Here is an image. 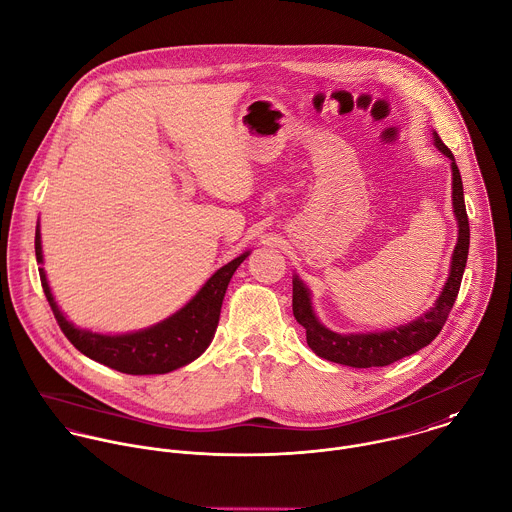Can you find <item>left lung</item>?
Segmentation results:
<instances>
[{
	"label": "left lung",
	"instance_id": "left-lung-1",
	"mask_svg": "<svg viewBox=\"0 0 512 512\" xmlns=\"http://www.w3.org/2000/svg\"><path fill=\"white\" fill-rule=\"evenodd\" d=\"M435 135V145L439 151H443L451 159V169H453V207H455V217L459 223V241L453 253V263H451V273L449 279L443 287V293L439 295L437 303L433 305L431 311L421 315L419 319L395 327L391 331L383 333H359V335H341L335 331H329L319 323L315 317L313 305H311V295L307 287L299 281V277L293 279V315L299 325L305 327L307 331V345L323 359L355 367V369H369V367H387L403 357H409L423 347H427L443 329L447 323V317L457 301L463 273L467 267V257H469V243H471V229H469V217H467V207H465V197H463V179L459 173V167L455 163V155L451 149L443 143L437 131Z\"/></svg>",
	"mask_w": 512,
	"mask_h": 512
}]
</instances>
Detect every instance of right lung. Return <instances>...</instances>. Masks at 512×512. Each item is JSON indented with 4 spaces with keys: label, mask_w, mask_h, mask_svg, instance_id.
<instances>
[{
    "label": "right lung",
    "mask_w": 512,
    "mask_h": 512,
    "mask_svg": "<svg viewBox=\"0 0 512 512\" xmlns=\"http://www.w3.org/2000/svg\"><path fill=\"white\" fill-rule=\"evenodd\" d=\"M247 255L249 251L223 265L175 315L149 329L127 335H99L73 327L53 301L43 269H39V279L59 329L77 351L119 373L163 375L195 361L209 347L219 323L227 285ZM35 257L37 263H43L39 225L35 229Z\"/></svg>",
    "instance_id": "obj_1"
}]
</instances>
